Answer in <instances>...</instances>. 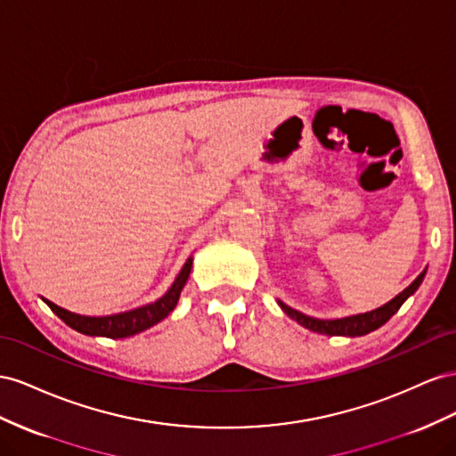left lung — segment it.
Returning <instances> with one entry per match:
<instances>
[{
    "label": "left lung",
    "mask_w": 456,
    "mask_h": 456,
    "mask_svg": "<svg viewBox=\"0 0 456 456\" xmlns=\"http://www.w3.org/2000/svg\"><path fill=\"white\" fill-rule=\"evenodd\" d=\"M426 275V271H422L419 277H416L405 290L399 292L394 300H389L387 304H384L382 307L369 311V314H361V315H351V317H344V319H334V321H321V319H314V317H307L300 311H296L289 305H284L282 302H279V305L282 307V311L290 319L297 321L302 324V327L319 332V334H329V336H362V334H369L372 330H376L379 327L392 317L395 311L403 305V302L407 300L411 294H414V290L419 289L422 279Z\"/></svg>",
    "instance_id": "1"
}]
</instances>
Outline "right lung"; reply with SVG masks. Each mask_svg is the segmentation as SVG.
Wrapping results in <instances>:
<instances>
[{
    "instance_id": "1",
    "label": "right lung",
    "mask_w": 456,
    "mask_h": 456,
    "mask_svg": "<svg viewBox=\"0 0 456 456\" xmlns=\"http://www.w3.org/2000/svg\"><path fill=\"white\" fill-rule=\"evenodd\" d=\"M192 267V257H189L183 269L179 271L177 279L174 281L172 289L167 290L160 300H156L154 304L137 307L134 311H126V314H118V315H109V317H84V315H76L70 314V311L62 309L59 305H55L53 302L44 300L49 309L53 314L69 324L70 329L87 334V336H105V338H127L134 336L137 332H142L151 329L152 324L160 322L164 317H167L174 311V307L177 305L179 294L183 290V286L189 279V273Z\"/></svg>"
}]
</instances>
